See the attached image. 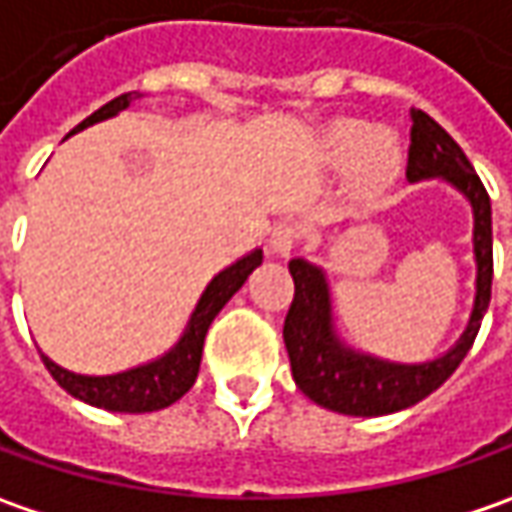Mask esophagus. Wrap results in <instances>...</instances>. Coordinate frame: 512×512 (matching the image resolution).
I'll list each match as a JSON object with an SVG mask.
<instances>
[{
	"label": "esophagus",
	"instance_id": "34e87169",
	"mask_svg": "<svg viewBox=\"0 0 512 512\" xmlns=\"http://www.w3.org/2000/svg\"><path fill=\"white\" fill-rule=\"evenodd\" d=\"M300 232L298 226H292V223H278L272 234H269V252L278 257H286L295 252V246H298Z\"/></svg>",
	"mask_w": 512,
	"mask_h": 512
}]
</instances>
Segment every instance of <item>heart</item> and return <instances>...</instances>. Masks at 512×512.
Listing matches in <instances>:
<instances>
[{
    "instance_id": "1",
    "label": "heart",
    "mask_w": 512,
    "mask_h": 512,
    "mask_svg": "<svg viewBox=\"0 0 512 512\" xmlns=\"http://www.w3.org/2000/svg\"><path fill=\"white\" fill-rule=\"evenodd\" d=\"M323 166L349 171V189L358 197H375L395 183L404 166V148L395 134L378 131L361 120H338L321 137Z\"/></svg>"
}]
</instances>
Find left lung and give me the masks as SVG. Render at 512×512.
I'll list each match as a JSON object with an SVG mask.
<instances>
[{
  "label": "left lung",
  "instance_id": "obj_1",
  "mask_svg": "<svg viewBox=\"0 0 512 512\" xmlns=\"http://www.w3.org/2000/svg\"><path fill=\"white\" fill-rule=\"evenodd\" d=\"M410 160L407 180H433L441 177L458 189L473 206V255H476V303L467 329L461 332L453 349L424 364H398L346 346L332 323V298L321 266L295 257L289 272L295 280V298L283 321V341L292 364V378L298 389L326 410L344 415H389L407 410L441 387L470 346L476 341L481 318L490 306L493 286V217L490 197L470 166L467 154L435 123L430 114L410 111Z\"/></svg>",
  "mask_w": 512,
  "mask_h": 512
}]
</instances>
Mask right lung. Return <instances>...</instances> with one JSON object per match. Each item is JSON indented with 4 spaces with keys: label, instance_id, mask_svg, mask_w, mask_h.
<instances>
[{
    "label": "right lung",
    "instance_id": "add662e5",
    "mask_svg": "<svg viewBox=\"0 0 512 512\" xmlns=\"http://www.w3.org/2000/svg\"><path fill=\"white\" fill-rule=\"evenodd\" d=\"M140 97L143 94L131 91V94H120L117 100L105 102L100 111H94L88 120H82L71 134H77L88 125L117 117L120 111H125L131 102L140 100ZM260 263H263V252L255 249V252L240 257L232 266H226L220 275H214L212 283L206 286V292L197 300L189 326L180 335V341L171 346L166 355H160V358H154L148 364L125 369V372H117V375H79V372H71V369H62L59 364H54L48 355H42V361H45V367L54 375L59 387L71 392L79 401L91 404V407H100V410L108 412L166 410L194 387L209 326L217 318V312L232 300L234 292L246 283V278L255 272Z\"/></svg>",
    "mask_w": 512,
    "mask_h": 512
}]
</instances>
